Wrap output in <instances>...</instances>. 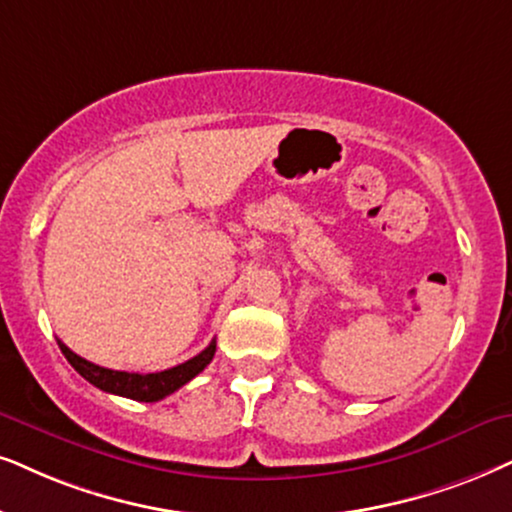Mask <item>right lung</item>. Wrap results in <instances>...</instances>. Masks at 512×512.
Instances as JSON below:
<instances>
[{"label":"right lung","mask_w":512,"mask_h":512,"mask_svg":"<svg viewBox=\"0 0 512 512\" xmlns=\"http://www.w3.org/2000/svg\"><path fill=\"white\" fill-rule=\"evenodd\" d=\"M58 347H61L63 357L70 361V366H73L84 380H89V383L99 387L103 392L120 394V397L134 399V401H160L165 399L167 394L177 392L179 387H184L189 380L196 378V375L210 364L217 349L215 340H212L210 345L198 354V357L184 361V364L167 368V371H160V373L141 375V373L111 371V368L96 366L92 361L77 357L73 349H68L61 340H58Z\"/></svg>","instance_id":"obj_1"}]
</instances>
